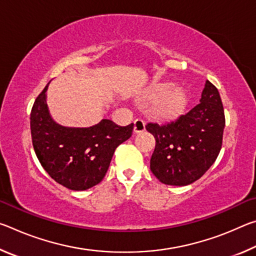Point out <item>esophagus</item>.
I'll return each instance as SVG.
<instances>
[{
  "label": "esophagus",
  "mask_w": 256,
  "mask_h": 256,
  "mask_svg": "<svg viewBox=\"0 0 256 256\" xmlns=\"http://www.w3.org/2000/svg\"><path fill=\"white\" fill-rule=\"evenodd\" d=\"M146 130V123L142 120H134V133H142Z\"/></svg>",
  "instance_id": "1"
}]
</instances>
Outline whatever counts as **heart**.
Here are the masks:
<instances>
[{"mask_svg": "<svg viewBox=\"0 0 256 256\" xmlns=\"http://www.w3.org/2000/svg\"><path fill=\"white\" fill-rule=\"evenodd\" d=\"M148 96L154 99L151 112L160 120H172L184 114L188 104V97L182 86L170 82H162L151 86Z\"/></svg>", "mask_w": 256, "mask_h": 256, "instance_id": "obj_1", "label": "heart"}]
</instances>
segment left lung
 <instances>
[{"instance_id":"1","label":"left lung","mask_w":256,"mask_h":256,"mask_svg":"<svg viewBox=\"0 0 256 256\" xmlns=\"http://www.w3.org/2000/svg\"><path fill=\"white\" fill-rule=\"evenodd\" d=\"M146 128L156 138L152 174L166 185L192 184L212 166L222 149L224 114L218 89L206 80L200 104L170 123H148Z\"/></svg>"}]
</instances>
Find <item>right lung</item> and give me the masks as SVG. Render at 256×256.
Instances as JSON below:
<instances>
[{
  "label": "right lung",
  "mask_w": 256,
  "mask_h": 256,
  "mask_svg": "<svg viewBox=\"0 0 256 256\" xmlns=\"http://www.w3.org/2000/svg\"><path fill=\"white\" fill-rule=\"evenodd\" d=\"M50 82L34 102L30 130L34 152L44 170L58 184L84 190L100 183L115 149L132 136L133 123L118 126L102 120L90 128H68L50 114L46 92Z\"/></svg>",
  "instance_id": "right-lung-1"
}]
</instances>
